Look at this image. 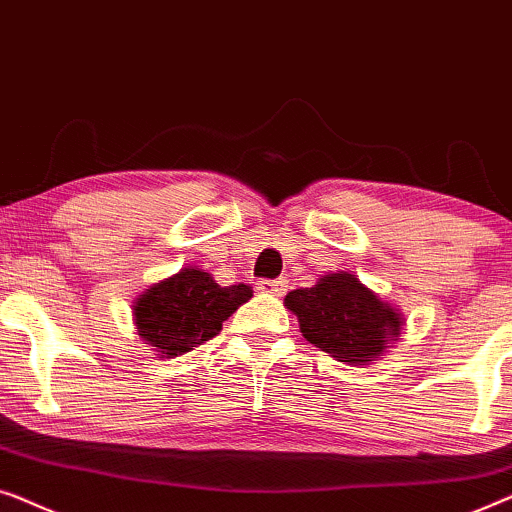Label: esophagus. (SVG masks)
I'll return each mask as SVG.
<instances>
[{
	"label": "esophagus",
	"instance_id": "obj_1",
	"mask_svg": "<svg viewBox=\"0 0 512 512\" xmlns=\"http://www.w3.org/2000/svg\"><path fill=\"white\" fill-rule=\"evenodd\" d=\"M285 287H287V283H285L283 278H278V280H259V283H257V290L262 292V294H269V297H283Z\"/></svg>",
	"mask_w": 512,
	"mask_h": 512
}]
</instances>
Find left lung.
<instances>
[{"label": "left lung", "instance_id": "1", "mask_svg": "<svg viewBox=\"0 0 512 512\" xmlns=\"http://www.w3.org/2000/svg\"><path fill=\"white\" fill-rule=\"evenodd\" d=\"M299 318L301 334L338 362L366 364L380 357L399 336L401 318L352 273H329L318 285L299 287L285 297Z\"/></svg>", "mask_w": 512, "mask_h": 512}]
</instances>
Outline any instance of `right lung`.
Masks as SVG:
<instances>
[{"instance_id": "obj_1", "label": "right lung", "mask_w": 512, "mask_h": 512, "mask_svg": "<svg viewBox=\"0 0 512 512\" xmlns=\"http://www.w3.org/2000/svg\"><path fill=\"white\" fill-rule=\"evenodd\" d=\"M250 297L248 285L220 287L211 273L181 269L141 294L134 306L136 329L162 357H178L218 336L222 322Z\"/></svg>"}]
</instances>
